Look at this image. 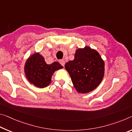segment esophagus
I'll list each match as a JSON object with an SVG mask.
<instances>
[{"instance_id": "esophagus-1", "label": "esophagus", "mask_w": 132, "mask_h": 132, "mask_svg": "<svg viewBox=\"0 0 132 132\" xmlns=\"http://www.w3.org/2000/svg\"><path fill=\"white\" fill-rule=\"evenodd\" d=\"M59 63L61 64V65H62L63 66H64V64H65V61L64 60H60L59 61Z\"/></svg>"}]
</instances>
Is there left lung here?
<instances>
[{"label": "left lung", "instance_id": "left-lung-1", "mask_svg": "<svg viewBox=\"0 0 132 132\" xmlns=\"http://www.w3.org/2000/svg\"><path fill=\"white\" fill-rule=\"evenodd\" d=\"M75 89L79 93H87L101 83L104 74V62L100 54L89 46L78 48L73 60L64 65Z\"/></svg>", "mask_w": 132, "mask_h": 132}]
</instances>
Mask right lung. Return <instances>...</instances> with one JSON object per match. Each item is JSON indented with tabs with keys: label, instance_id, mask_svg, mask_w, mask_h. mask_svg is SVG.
Masks as SVG:
<instances>
[{
	"label": "right lung",
	"instance_id": "obj_1",
	"mask_svg": "<svg viewBox=\"0 0 132 132\" xmlns=\"http://www.w3.org/2000/svg\"><path fill=\"white\" fill-rule=\"evenodd\" d=\"M63 68V67L57 62L47 64L43 56L36 52L26 60L24 71L25 76L31 84L39 88H44L51 83L54 73Z\"/></svg>",
	"mask_w": 132,
	"mask_h": 132
}]
</instances>
